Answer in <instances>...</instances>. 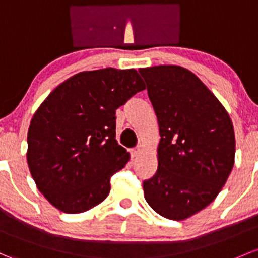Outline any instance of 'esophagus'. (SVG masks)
<instances>
[{
	"label": "esophagus",
	"instance_id": "34e87169",
	"mask_svg": "<svg viewBox=\"0 0 258 258\" xmlns=\"http://www.w3.org/2000/svg\"><path fill=\"white\" fill-rule=\"evenodd\" d=\"M141 153H142V148H141V147H136V148H134V150H131V157H132V158H137V157L140 156Z\"/></svg>",
	"mask_w": 258,
	"mask_h": 258
}]
</instances>
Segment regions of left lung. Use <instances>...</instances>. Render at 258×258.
Wrapping results in <instances>:
<instances>
[{
	"label": "left lung",
	"instance_id": "1",
	"mask_svg": "<svg viewBox=\"0 0 258 258\" xmlns=\"http://www.w3.org/2000/svg\"><path fill=\"white\" fill-rule=\"evenodd\" d=\"M159 127L156 174L143 193L156 213L185 220L220 193L235 163V132L226 108L194 73L179 65L138 69Z\"/></svg>",
	"mask_w": 258,
	"mask_h": 258
}]
</instances>
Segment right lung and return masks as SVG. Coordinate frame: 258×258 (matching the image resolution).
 I'll return each instance as SVG.
<instances>
[{"mask_svg":"<svg viewBox=\"0 0 258 258\" xmlns=\"http://www.w3.org/2000/svg\"><path fill=\"white\" fill-rule=\"evenodd\" d=\"M142 90L136 69L81 72L37 108L27 135V163L54 208L79 214L106 199L111 175L130 161L116 141V110Z\"/></svg>","mask_w":258,"mask_h":258,"instance_id":"add662e5","label":"right lung"}]
</instances>
